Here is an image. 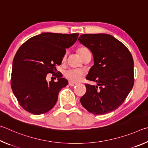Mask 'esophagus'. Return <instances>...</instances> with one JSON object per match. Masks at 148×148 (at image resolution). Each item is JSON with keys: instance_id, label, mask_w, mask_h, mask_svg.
<instances>
[{"instance_id": "34e87169", "label": "esophagus", "mask_w": 148, "mask_h": 148, "mask_svg": "<svg viewBox=\"0 0 148 148\" xmlns=\"http://www.w3.org/2000/svg\"><path fill=\"white\" fill-rule=\"evenodd\" d=\"M77 84V83H76V82L69 81V85L70 86H76Z\"/></svg>"}]
</instances>
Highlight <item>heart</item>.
<instances>
[{"label": "heart", "mask_w": 148, "mask_h": 148, "mask_svg": "<svg viewBox=\"0 0 148 148\" xmlns=\"http://www.w3.org/2000/svg\"><path fill=\"white\" fill-rule=\"evenodd\" d=\"M77 51L79 53L80 55L82 58L86 55L87 54L90 53V50L86 47L81 46L77 49ZM67 54H65L63 58H62V61L64 62L66 60ZM64 75L66 77V79L69 80L71 82H79L82 79V78L85 75L84 71L81 69H68L64 73Z\"/></svg>", "instance_id": "1"}]
</instances>
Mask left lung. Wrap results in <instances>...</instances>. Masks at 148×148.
<instances>
[{
  "label": "left lung",
  "instance_id": "left-lung-1",
  "mask_svg": "<svg viewBox=\"0 0 148 148\" xmlns=\"http://www.w3.org/2000/svg\"><path fill=\"white\" fill-rule=\"evenodd\" d=\"M79 41L93 54L94 65L86 77L98 86L85 84L86 92L80 101L95 115L116 110L124 102L134 85V62L127 47L107 34H85Z\"/></svg>",
  "mask_w": 148,
  "mask_h": 148
}]
</instances>
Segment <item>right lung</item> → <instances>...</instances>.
Instances as JSON below:
<instances>
[{"instance_id":"right-lung-1","label":"right lung","mask_w":148,"mask_h":148,"mask_svg":"<svg viewBox=\"0 0 148 148\" xmlns=\"http://www.w3.org/2000/svg\"><path fill=\"white\" fill-rule=\"evenodd\" d=\"M79 35L42 33L28 39L18 49L13 61L11 87L23 109L40 115L55 105L59 92L68 82L58 72V81L47 82V75L54 73L66 49L75 42Z\"/></svg>"}]
</instances>
